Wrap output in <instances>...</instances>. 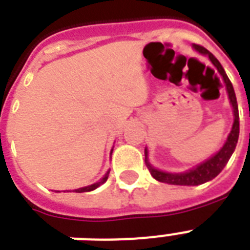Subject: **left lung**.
<instances>
[{"instance_id":"1","label":"left lung","mask_w":250,"mask_h":250,"mask_svg":"<svg viewBox=\"0 0 250 250\" xmlns=\"http://www.w3.org/2000/svg\"><path fill=\"white\" fill-rule=\"evenodd\" d=\"M194 49H197L198 52L202 53V54H206L209 57L211 63L217 67V70L219 71L222 76H223V80L226 83V88H227V92H229V101L232 104L233 107V115H235V121H233V125L231 132H229V137H227V141L226 144L223 145V148L219 150V152L215 154L214 157H211L210 160L205 161L204 164H201L200 166H197L193 170H189L188 172H184V174H168V172H164V171H158L156 168H153L150 165L146 162V166H148L150 174L156 180L162 183H167V184H175V186H198V184H204V183L209 182L211 179H214L219 172H221L225 166L227 165L229 160L232 156L233 150L236 148L237 140H239V109H237V101L236 96H235V90H233V86L229 82V76L226 75L225 70L222 67V64L219 63V61L215 58V57L211 54V53L205 49L201 45H193ZM145 156H146V150H145Z\"/></svg>"}]
</instances>
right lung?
<instances>
[{
	"label": "right lung",
	"mask_w": 250,
	"mask_h": 250,
	"mask_svg": "<svg viewBox=\"0 0 250 250\" xmlns=\"http://www.w3.org/2000/svg\"><path fill=\"white\" fill-rule=\"evenodd\" d=\"M107 176H109V171H107V174L104 176V178L100 180V182L94 183V184H92V186H88V187H84V188H79V189H75L74 192H79V193H82V192H89V190H93L96 189V188H98V187L101 186V184H104V183L107 180Z\"/></svg>",
	"instance_id": "add662e5"
}]
</instances>
